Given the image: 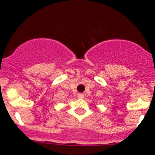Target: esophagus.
Wrapping results in <instances>:
<instances>
[{
  "mask_svg": "<svg viewBox=\"0 0 155 155\" xmlns=\"http://www.w3.org/2000/svg\"><path fill=\"white\" fill-rule=\"evenodd\" d=\"M84 97V94H82V93H79L78 94V98H83Z\"/></svg>",
  "mask_w": 155,
  "mask_h": 155,
  "instance_id": "esophagus-1",
  "label": "esophagus"
}]
</instances>
